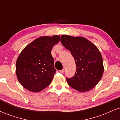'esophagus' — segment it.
Masks as SVG:
<instances>
[{
    "label": "esophagus",
    "mask_w": 120,
    "mask_h": 120,
    "mask_svg": "<svg viewBox=\"0 0 120 120\" xmlns=\"http://www.w3.org/2000/svg\"><path fill=\"white\" fill-rule=\"evenodd\" d=\"M59 72L60 73H64V69H62V70H61V71H59Z\"/></svg>",
    "instance_id": "1"
}]
</instances>
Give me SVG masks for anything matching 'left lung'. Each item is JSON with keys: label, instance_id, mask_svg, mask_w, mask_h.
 I'll return each instance as SVG.
<instances>
[{"label": "left lung", "instance_id": "left-lung-1", "mask_svg": "<svg viewBox=\"0 0 120 120\" xmlns=\"http://www.w3.org/2000/svg\"><path fill=\"white\" fill-rule=\"evenodd\" d=\"M60 41L70 51L76 65L74 76L66 78L69 85L79 92L91 90L99 82L104 72L103 58L99 50L83 37L63 35Z\"/></svg>", "mask_w": 120, "mask_h": 120}]
</instances>
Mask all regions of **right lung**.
I'll list each match as a JSON object with an SVG mask.
<instances>
[{"label":"right lung","instance_id":"obj_1","mask_svg":"<svg viewBox=\"0 0 120 120\" xmlns=\"http://www.w3.org/2000/svg\"><path fill=\"white\" fill-rule=\"evenodd\" d=\"M59 35L41 37L25 47L18 57L16 72L21 85L27 90L39 92L49 86L56 73L51 55Z\"/></svg>","mask_w":120,"mask_h":120}]
</instances>
